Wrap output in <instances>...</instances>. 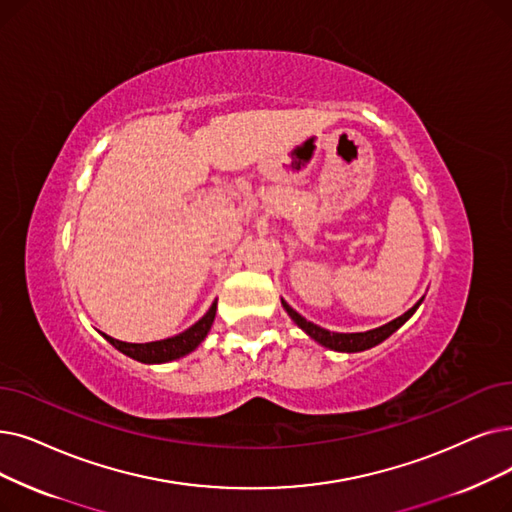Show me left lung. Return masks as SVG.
Listing matches in <instances>:
<instances>
[{"mask_svg":"<svg viewBox=\"0 0 512 512\" xmlns=\"http://www.w3.org/2000/svg\"><path fill=\"white\" fill-rule=\"evenodd\" d=\"M420 303H422V299H420L414 307H410L404 316H399V318H395L393 322H389V324H385V326L372 328V330H366V332H330V330H326V328H322V326H318V324H314V322H307V320H305L301 314H297V311H295L291 305H288L286 301H282V307L286 309V314L293 318V322H295L301 330H305L311 339L318 341L320 345H324V347H328V349H335V351L355 353V351L370 349V347H374V345L383 343L387 337H391L393 332L414 314V311L418 309Z\"/></svg>","mask_w":512,"mask_h":512,"instance_id":"left-lung-1","label":"left lung"}]
</instances>
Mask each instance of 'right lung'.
Wrapping results in <instances>:
<instances>
[{
  "mask_svg": "<svg viewBox=\"0 0 512 512\" xmlns=\"http://www.w3.org/2000/svg\"><path fill=\"white\" fill-rule=\"evenodd\" d=\"M215 311H217V301H213V305L209 307L207 314L196 324H192L188 330L180 332V335H175V337L163 339V341L125 343V341H117V339L108 337V335H102V337L115 349L129 355V358H133V360L144 362V364H163V362L184 358L186 353L194 351L198 345L205 341L207 332L211 330V324L215 320Z\"/></svg>",
  "mask_w": 512,
  "mask_h": 512,
  "instance_id": "right-lung-1",
  "label": "right lung"
}]
</instances>
